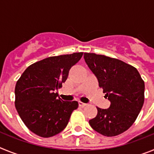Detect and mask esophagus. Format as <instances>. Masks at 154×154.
<instances>
[{"label":"esophagus","instance_id":"34e87169","mask_svg":"<svg viewBox=\"0 0 154 154\" xmlns=\"http://www.w3.org/2000/svg\"><path fill=\"white\" fill-rule=\"evenodd\" d=\"M79 106L80 107H85V106H86L87 104L86 103H82V102L79 101Z\"/></svg>","mask_w":154,"mask_h":154}]
</instances>
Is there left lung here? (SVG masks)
<instances>
[{"label": "left lung", "mask_w": 154, "mask_h": 154, "mask_svg": "<svg viewBox=\"0 0 154 154\" xmlns=\"http://www.w3.org/2000/svg\"><path fill=\"white\" fill-rule=\"evenodd\" d=\"M84 58L111 103L108 109L97 107L89 124L106 137L119 135L133 124L142 109L143 80L135 67L117 58L95 53H84Z\"/></svg>", "instance_id": "1"}]
</instances>
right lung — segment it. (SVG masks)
Wrapping results in <instances>:
<instances>
[{
	"label": "right lung",
	"mask_w": 154,
	"mask_h": 154,
	"mask_svg": "<svg viewBox=\"0 0 154 154\" xmlns=\"http://www.w3.org/2000/svg\"><path fill=\"white\" fill-rule=\"evenodd\" d=\"M83 52L46 58L28 66L15 85V108L25 126L39 137H51L66 127L77 101H63L56 90Z\"/></svg>",
	"instance_id": "1"
}]
</instances>
